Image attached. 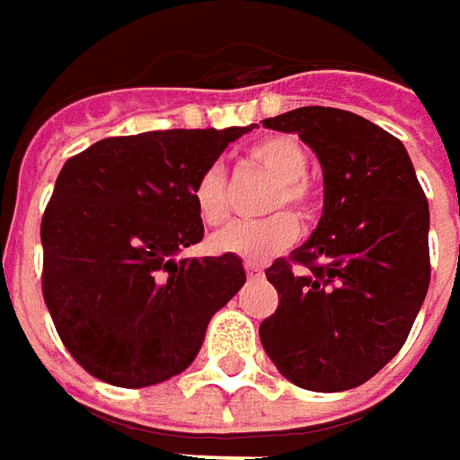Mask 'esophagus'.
<instances>
[{
	"label": "esophagus",
	"instance_id": "1",
	"mask_svg": "<svg viewBox=\"0 0 460 460\" xmlns=\"http://www.w3.org/2000/svg\"><path fill=\"white\" fill-rule=\"evenodd\" d=\"M245 274L263 276V263H258V261H245Z\"/></svg>",
	"mask_w": 460,
	"mask_h": 460
}]
</instances>
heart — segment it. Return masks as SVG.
<instances>
[{
	"instance_id": "heart-1",
	"label": "heart",
	"mask_w": 460,
	"mask_h": 460,
	"mask_svg": "<svg viewBox=\"0 0 460 460\" xmlns=\"http://www.w3.org/2000/svg\"><path fill=\"white\" fill-rule=\"evenodd\" d=\"M245 164L258 168L274 186L266 194L263 209L276 212L289 207L296 217H312L314 215V189L305 179L309 166V155L305 146L292 135H269L256 140L245 151ZM191 202L199 215V220L209 227L220 225L230 215V199H227V179L222 166H207L197 176L191 186ZM299 235V225L292 215L276 212L271 217L253 222H233L215 233L209 240V248L220 256H238L245 261H266L281 251H287Z\"/></svg>"
}]
</instances>
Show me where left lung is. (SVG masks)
Listing matches in <instances>:
<instances>
[{"mask_svg":"<svg viewBox=\"0 0 460 460\" xmlns=\"http://www.w3.org/2000/svg\"><path fill=\"white\" fill-rule=\"evenodd\" d=\"M317 153L325 207L312 238L276 258L279 307L261 323L276 368L309 392H345L404 345L430 284L428 199L402 140L335 107L263 119Z\"/></svg>","mask_w":460,"mask_h":460,"instance_id":"8db88e82","label":"left lung"}]
</instances>
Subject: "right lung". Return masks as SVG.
<instances>
[{"label":"right lung","instance_id":"obj_1","mask_svg":"<svg viewBox=\"0 0 460 460\" xmlns=\"http://www.w3.org/2000/svg\"><path fill=\"white\" fill-rule=\"evenodd\" d=\"M251 128L104 137L63 164L40 222L43 299L92 376L137 389L181 374L245 284L238 256H173L204 238L197 176Z\"/></svg>","mask_w":460,"mask_h":460}]
</instances>
